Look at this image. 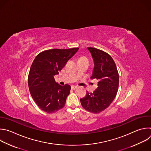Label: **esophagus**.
<instances>
[{"mask_svg": "<svg viewBox=\"0 0 151 151\" xmlns=\"http://www.w3.org/2000/svg\"><path fill=\"white\" fill-rule=\"evenodd\" d=\"M71 88H72V89H76L77 88V86H74V85H72V86H71Z\"/></svg>", "mask_w": 151, "mask_h": 151, "instance_id": "esophagus-1", "label": "esophagus"}]
</instances>
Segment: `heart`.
I'll list each match as a JSON object with an SVG mask.
<instances>
[{"label": "heart", "instance_id": "obj_1", "mask_svg": "<svg viewBox=\"0 0 151 151\" xmlns=\"http://www.w3.org/2000/svg\"><path fill=\"white\" fill-rule=\"evenodd\" d=\"M88 60V59L85 57H81L79 59V60Z\"/></svg>", "mask_w": 151, "mask_h": 151}]
</instances>
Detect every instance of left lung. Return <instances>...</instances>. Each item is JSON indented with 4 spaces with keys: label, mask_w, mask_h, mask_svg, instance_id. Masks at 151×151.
<instances>
[{
    "label": "left lung",
    "mask_w": 151,
    "mask_h": 151,
    "mask_svg": "<svg viewBox=\"0 0 151 151\" xmlns=\"http://www.w3.org/2000/svg\"><path fill=\"white\" fill-rule=\"evenodd\" d=\"M94 61L91 79L98 80V87L92 93L87 91L81 98L82 107L86 111L97 114L106 110L113 101L118 91L119 75L116 63L107 53L98 48L88 47Z\"/></svg>",
    "instance_id": "8db88e82"
}]
</instances>
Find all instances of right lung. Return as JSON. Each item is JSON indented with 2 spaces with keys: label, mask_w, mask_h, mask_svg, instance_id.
Listing matches in <instances>:
<instances>
[{
  "label": "right lung",
  "mask_w": 151,
  "mask_h": 151,
  "mask_svg": "<svg viewBox=\"0 0 151 151\" xmlns=\"http://www.w3.org/2000/svg\"><path fill=\"white\" fill-rule=\"evenodd\" d=\"M78 47L50 49L40 53L34 60L28 74L29 92L38 107L48 114L63 108L71 87L61 86L54 76L76 53Z\"/></svg>",
  "instance_id": "add662e5"
}]
</instances>
